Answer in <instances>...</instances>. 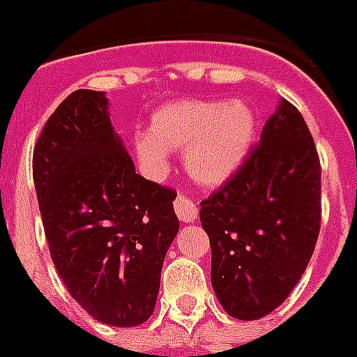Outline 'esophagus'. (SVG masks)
I'll list each match as a JSON object with an SVG mask.
<instances>
[{
    "mask_svg": "<svg viewBox=\"0 0 357 357\" xmlns=\"http://www.w3.org/2000/svg\"><path fill=\"white\" fill-rule=\"evenodd\" d=\"M174 209H176V213H178L179 221H183V222H195V219L198 217L197 204H192L189 198H185V197L176 198Z\"/></svg>",
    "mask_w": 357,
    "mask_h": 357,
    "instance_id": "esophagus-1",
    "label": "esophagus"
}]
</instances>
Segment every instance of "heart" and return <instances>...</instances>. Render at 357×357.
Segmentation results:
<instances>
[{
  "mask_svg": "<svg viewBox=\"0 0 357 357\" xmlns=\"http://www.w3.org/2000/svg\"><path fill=\"white\" fill-rule=\"evenodd\" d=\"M257 132V116L243 100H179L157 108L149 132L135 138L136 157L149 174L167 170L170 149L183 148L190 178L221 185L243 165Z\"/></svg>",
  "mask_w": 357,
  "mask_h": 357,
  "instance_id": "obj_1",
  "label": "heart"
}]
</instances>
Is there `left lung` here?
<instances>
[{"label": "left lung", "instance_id": "8db88e82", "mask_svg": "<svg viewBox=\"0 0 357 357\" xmlns=\"http://www.w3.org/2000/svg\"><path fill=\"white\" fill-rule=\"evenodd\" d=\"M200 222L222 309L238 320L275 311L307 269L320 230V160L287 99L238 172L200 204Z\"/></svg>", "mask_w": 357, "mask_h": 357}]
</instances>
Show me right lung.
Returning a JSON list of instances; mask_svg holds the SVG:
<instances>
[{"label": "right lung", "mask_w": 357, "mask_h": 357, "mask_svg": "<svg viewBox=\"0 0 357 357\" xmlns=\"http://www.w3.org/2000/svg\"><path fill=\"white\" fill-rule=\"evenodd\" d=\"M33 181L70 296L108 326L146 322L179 230L176 192L136 174L105 91L76 89L56 108L35 144Z\"/></svg>", "instance_id": "obj_1"}]
</instances>
